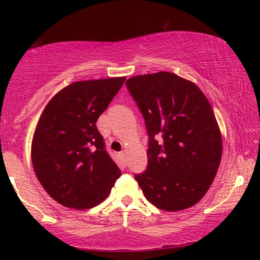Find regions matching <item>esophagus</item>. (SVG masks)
Here are the masks:
<instances>
[{
  "label": "esophagus",
  "instance_id": "34e87169",
  "mask_svg": "<svg viewBox=\"0 0 260 260\" xmlns=\"http://www.w3.org/2000/svg\"><path fill=\"white\" fill-rule=\"evenodd\" d=\"M119 156H120V158L122 159V161H126V151H121L120 153H119Z\"/></svg>",
  "mask_w": 260,
  "mask_h": 260
}]
</instances>
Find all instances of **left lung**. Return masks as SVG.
I'll return each mask as SVG.
<instances>
[{
	"instance_id": "left-lung-1",
	"label": "left lung",
	"mask_w": 260,
	"mask_h": 260,
	"mask_svg": "<svg viewBox=\"0 0 260 260\" xmlns=\"http://www.w3.org/2000/svg\"><path fill=\"white\" fill-rule=\"evenodd\" d=\"M143 114L149 136L148 167L135 180L156 208H191L209 190L222 155L211 104L196 83L171 72L126 81Z\"/></svg>"
}]
</instances>
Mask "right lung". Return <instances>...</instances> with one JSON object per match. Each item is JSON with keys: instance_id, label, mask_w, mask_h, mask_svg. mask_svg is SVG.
<instances>
[{"instance_id": "obj_1", "label": "right lung", "mask_w": 260, "mask_h": 260, "mask_svg": "<svg viewBox=\"0 0 260 260\" xmlns=\"http://www.w3.org/2000/svg\"><path fill=\"white\" fill-rule=\"evenodd\" d=\"M126 77L73 82L43 110L30 156L35 175L59 204L91 209L107 199L120 177L96 127Z\"/></svg>"}]
</instances>
